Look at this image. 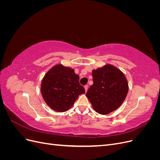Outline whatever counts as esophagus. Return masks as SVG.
<instances>
[{
  "mask_svg": "<svg viewBox=\"0 0 160 160\" xmlns=\"http://www.w3.org/2000/svg\"><path fill=\"white\" fill-rule=\"evenodd\" d=\"M84 88H85V91H86V92L88 91V88H89V86H88V85H85V86H84Z\"/></svg>",
  "mask_w": 160,
  "mask_h": 160,
  "instance_id": "obj_1",
  "label": "esophagus"
}]
</instances>
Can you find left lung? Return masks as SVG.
I'll use <instances>...</instances> for the list:
<instances>
[{
	"label": "left lung",
	"mask_w": 160,
	"mask_h": 160,
	"mask_svg": "<svg viewBox=\"0 0 160 160\" xmlns=\"http://www.w3.org/2000/svg\"><path fill=\"white\" fill-rule=\"evenodd\" d=\"M93 84L86 96L95 111L107 115L119 108L128 92V81L123 72L115 67L106 65L92 71Z\"/></svg>",
	"instance_id": "1"
}]
</instances>
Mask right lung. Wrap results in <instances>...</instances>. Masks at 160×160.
Instances as JSON below:
<instances>
[{
    "instance_id": "right-lung-1",
    "label": "right lung",
    "mask_w": 160,
    "mask_h": 160,
    "mask_svg": "<svg viewBox=\"0 0 160 160\" xmlns=\"http://www.w3.org/2000/svg\"><path fill=\"white\" fill-rule=\"evenodd\" d=\"M41 90L45 103L58 112L70 109L79 95L85 92L74 69L62 65L54 66L47 72Z\"/></svg>"
}]
</instances>
